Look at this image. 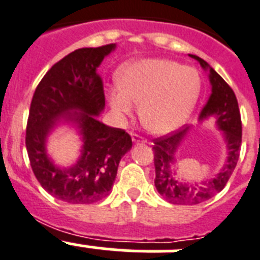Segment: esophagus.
Returning <instances> with one entry per match:
<instances>
[{"label":"esophagus","mask_w":260,"mask_h":260,"mask_svg":"<svg viewBox=\"0 0 260 260\" xmlns=\"http://www.w3.org/2000/svg\"><path fill=\"white\" fill-rule=\"evenodd\" d=\"M132 141H134V143H145V140H144L143 137L137 134H132Z\"/></svg>","instance_id":"34e87169"}]
</instances>
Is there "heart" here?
<instances>
[{
	"instance_id": "b5f03b06",
	"label": "heart",
	"mask_w": 260,
	"mask_h": 260,
	"mask_svg": "<svg viewBox=\"0 0 260 260\" xmlns=\"http://www.w3.org/2000/svg\"><path fill=\"white\" fill-rule=\"evenodd\" d=\"M120 86L110 91L112 110L131 115L140 104L143 125L156 135L178 129L190 116L201 92V76L193 67L171 59H140L126 64Z\"/></svg>"
}]
</instances>
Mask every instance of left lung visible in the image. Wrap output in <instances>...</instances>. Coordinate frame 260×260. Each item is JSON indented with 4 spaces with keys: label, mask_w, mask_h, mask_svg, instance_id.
I'll return each instance as SVG.
<instances>
[{
    "label": "left lung",
    "mask_w": 260,
    "mask_h": 260,
    "mask_svg": "<svg viewBox=\"0 0 260 260\" xmlns=\"http://www.w3.org/2000/svg\"><path fill=\"white\" fill-rule=\"evenodd\" d=\"M190 56L200 62L202 69L208 70L211 84V95L206 106L201 111L200 120L210 116L215 117L218 128L223 131L229 154L226 164L214 178L202 181L200 184L182 182L176 172L174 162L176 152L186 136L189 126H184L165 136L154 139V145L152 148L156 171L154 186L164 200L173 205H198L219 193L226 186L231 173L237 167L242 143L241 112L234 91L204 59L191 54Z\"/></svg>",
    "instance_id": "1"
}]
</instances>
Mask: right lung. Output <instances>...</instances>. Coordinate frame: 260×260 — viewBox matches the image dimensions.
<instances>
[{
    "mask_svg": "<svg viewBox=\"0 0 260 260\" xmlns=\"http://www.w3.org/2000/svg\"><path fill=\"white\" fill-rule=\"evenodd\" d=\"M115 43L70 52L46 73L37 86L26 126V149L41 186L69 204H93L110 194L121 157L132 148L124 129L96 119L104 110L103 80L98 74ZM59 122L75 123L82 136V156L66 170L53 165L45 141Z\"/></svg>",
    "mask_w": 260,
    "mask_h": 260,
    "instance_id": "obj_1",
    "label": "right lung"
}]
</instances>
